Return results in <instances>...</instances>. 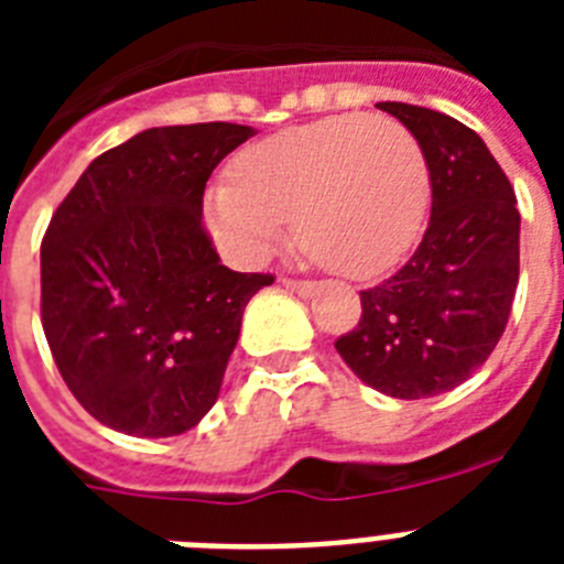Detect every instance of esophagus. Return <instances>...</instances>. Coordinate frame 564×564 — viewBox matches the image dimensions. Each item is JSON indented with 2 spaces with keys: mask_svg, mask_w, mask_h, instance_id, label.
Returning a JSON list of instances; mask_svg holds the SVG:
<instances>
[{
  "mask_svg": "<svg viewBox=\"0 0 564 564\" xmlns=\"http://www.w3.org/2000/svg\"><path fill=\"white\" fill-rule=\"evenodd\" d=\"M282 285H285L288 291L299 293V296H313V293H316V282H307V279L282 276Z\"/></svg>",
  "mask_w": 564,
  "mask_h": 564,
  "instance_id": "34e87169",
  "label": "esophagus"
}]
</instances>
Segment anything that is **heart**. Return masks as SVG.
<instances>
[{
	"label": "heart",
	"mask_w": 564,
	"mask_h": 564,
	"mask_svg": "<svg viewBox=\"0 0 564 564\" xmlns=\"http://www.w3.org/2000/svg\"><path fill=\"white\" fill-rule=\"evenodd\" d=\"M432 206L421 141L387 115H330L253 143L234 181L208 188L214 237L257 259L293 220L299 246L352 279L390 271L417 242Z\"/></svg>",
	"instance_id": "heart-1"
}]
</instances>
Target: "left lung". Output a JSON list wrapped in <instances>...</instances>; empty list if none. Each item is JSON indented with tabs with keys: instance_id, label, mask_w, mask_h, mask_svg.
<instances>
[{
	"instance_id": "left-lung-1",
	"label": "left lung",
	"mask_w": 564,
	"mask_h": 564,
	"mask_svg": "<svg viewBox=\"0 0 564 564\" xmlns=\"http://www.w3.org/2000/svg\"><path fill=\"white\" fill-rule=\"evenodd\" d=\"M378 109L421 141L432 217L410 262L361 291V318L336 350L367 387L417 401L455 390L500 341L520 279V212L475 129L415 104Z\"/></svg>"
}]
</instances>
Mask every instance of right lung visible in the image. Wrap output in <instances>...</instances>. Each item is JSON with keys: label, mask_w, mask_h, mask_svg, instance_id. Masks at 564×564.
<instances>
[{"label": "right lung", "mask_w": 564, "mask_h": 564, "mask_svg": "<svg viewBox=\"0 0 564 564\" xmlns=\"http://www.w3.org/2000/svg\"><path fill=\"white\" fill-rule=\"evenodd\" d=\"M242 123L154 127L98 154L42 239V327L64 383L104 426L183 435L220 395L242 311L271 273L220 262L203 192Z\"/></svg>", "instance_id": "1"}]
</instances>
